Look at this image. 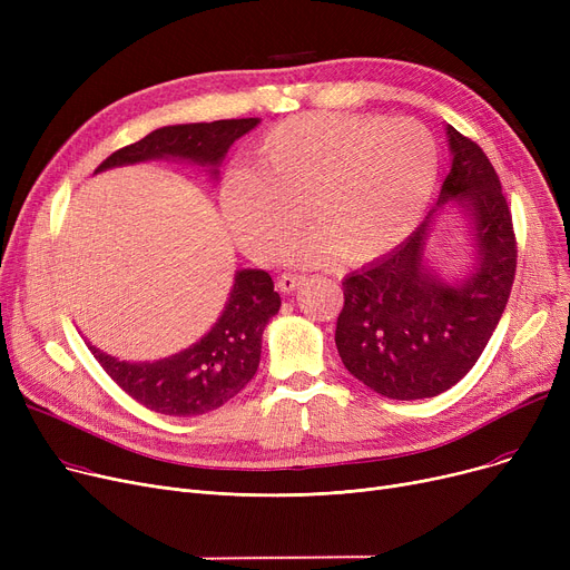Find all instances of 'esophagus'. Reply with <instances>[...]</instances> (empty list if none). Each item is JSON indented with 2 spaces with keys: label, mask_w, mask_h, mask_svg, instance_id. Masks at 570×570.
I'll return each mask as SVG.
<instances>
[{
  "label": "esophagus",
  "mask_w": 570,
  "mask_h": 570,
  "mask_svg": "<svg viewBox=\"0 0 570 570\" xmlns=\"http://www.w3.org/2000/svg\"><path fill=\"white\" fill-rule=\"evenodd\" d=\"M301 282H303V277H301V275L284 273V275L277 279V286H279V291H284V293H291V291H295L297 286H301Z\"/></svg>",
  "instance_id": "34e87169"
}]
</instances>
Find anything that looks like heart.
Instances as JSON below:
<instances>
[{
	"instance_id": "b5f03b06",
	"label": "heart",
	"mask_w": 570,
	"mask_h": 570,
	"mask_svg": "<svg viewBox=\"0 0 570 570\" xmlns=\"http://www.w3.org/2000/svg\"><path fill=\"white\" fill-rule=\"evenodd\" d=\"M439 175V145L415 119L305 112L269 127L254 170L222 183L224 219L249 256L273 261L303 222L314 230L288 249L303 263L337 254L365 263L415 228Z\"/></svg>"
}]
</instances>
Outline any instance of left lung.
<instances>
[{
	"instance_id": "obj_1",
	"label": "left lung",
	"mask_w": 570,
	"mask_h": 570,
	"mask_svg": "<svg viewBox=\"0 0 570 570\" xmlns=\"http://www.w3.org/2000/svg\"><path fill=\"white\" fill-rule=\"evenodd\" d=\"M453 166L439 200H460L475 226L478 267L460 286L423 265L428 222L406 243L342 282L335 344L374 393L423 400L455 385L481 357L508 305L518 267L513 215L481 145L448 125Z\"/></svg>"
}]
</instances>
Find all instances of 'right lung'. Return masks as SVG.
Returning <instances> with one entry per match:
<instances>
[{"label":"right lung","instance_id":"right-lung-1","mask_svg":"<svg viewBox=\"0 0 570 570\" xmlns=\"http://www.w3.org/2000/svg\"><path fill=\"white\" fill-rule=\"evenodd\" d=\"M258 125V117L175 125L119 147L97 170L145 159L177 157L217 166L228 147ZM282 297L265 269H239L228 303L200 342L157 363H125L89 346L106 374L149 411L200 415L235 397L254 379L261 361V337L279 312Z\"/></svg>","mask_w":570,"mask_h":570}]
</instances>
